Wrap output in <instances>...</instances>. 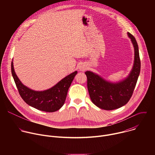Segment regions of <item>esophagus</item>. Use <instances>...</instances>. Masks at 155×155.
I'll return each mask as SVG.
<instances>
[{
    "mask_svg": "<svg viewBox=\"0 0 155 155\" xmlns=\"http://www.w3.org/2000/svg\"><path fill=\"white\" fill-rule=\"evenodd\" d=\"M86 69V67L84 65H81L80 67V71H84Z\"/></svg>",
    "mask_w": 155,
    "mask_h": 155,
    "instance_id": "esophagus-1",
    "label": "esophagus"
}]
</instances>
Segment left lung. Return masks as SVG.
I'll list each match as a JSON object with an SVG mask.
<instances>
[{"label": "left lung", "instance_id": "1", "mask_svg": "<svg viewBox=\"0 0 155 155\" xmlns=\"http://www.w3.org/2000/svg\"><path fill=\"white\" fill-rule=\"evenodd\" d=\"M134 48L133 67L128 76L116 83L109 81L91 71H86L87 86L93 103L100 108L112 110L126 105L133 93L140 71L139 47L134 37L127 32Z\"/></svg>", "mask_w": 155, "mask_h": 155}]
</instances>
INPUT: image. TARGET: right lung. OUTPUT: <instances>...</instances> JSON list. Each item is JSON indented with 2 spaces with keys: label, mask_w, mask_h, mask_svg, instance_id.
Masks as SVG:
<instances>
[{
  "label": "right lung",
  "mask_w": 155,
  "mask_h": 155,
  "mask_svg": "<svg viewBox=\"0 0 155 155\" xmlns=\"http://www.w3.org/2000/svg\"><path fill=\"white\" fill-rule=\"evenodd\" d=\"M11 66L12 76L22 99L29 105L46 112H56L63 106L69 88L77 74V71L72 72L48 90L34 91L24 85L18 78L14 70L13 60Z\"/></svg>",
  "instance_id": "add662e5"
}]
</instances>
